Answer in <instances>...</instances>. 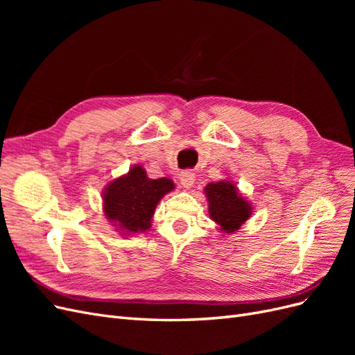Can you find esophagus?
Segmentation results:
<instances>
[{"mask_svg":"<svg viewBox=\"0 0 355 355\" xmlns=\"http://www.w3.org/2000/svg\"><path fill=\"white\" fill-rule=\"evenodd\" d=\"M179 180H180V184H182V187H184V188H191L192 185H194V182H196V175L192 173V171H189V170H185V171H182V173L179 175Z\"/></svg>","mask_w":355,"mask_h":355,"instance_id":"1","label":"esophagus"}]
</instances>
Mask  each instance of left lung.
Segmentation results:
<instances>
[{
	"label": "left lung",
	"mask_w": 355,
	"mask_h": 355,
	"mask_svg": "<svg viewBox=\"0 0 355 355\" xmlns=\"http://www.w3.org/2000/svg\"><path fill=\"white\" fill-rule=\"evenodd\" d=\"M204 191L209 201L210 218L219 225L223 232H235L250 218V202L240 196L232 182H214L204 188Z\"/></svg>",
	"instance_id": "left-lung-1"
}]
</instances>
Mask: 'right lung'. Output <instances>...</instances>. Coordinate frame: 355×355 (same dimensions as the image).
Returning a JSON list of instances; mask_svg holds the SVG:
<instances>
[{
	"instance_id": "add662e5",
	"label": "right lung",
	"mask_w": 355,
	"mask_h": 355,
	"mask_svg": "<svg viewBox=\"0 0 355 355\" xmlns=\"http://www.w3.org/2000/svg\"><path fill=\"white\" fill-rule=\"evenodd\" d=\"M173 189L175 185L170 179H149L141 166H135L125 176L116 178L105 188V216L118 225L123 234L144 232L151 228L159 200Z\"/></svg>"
}]
</instances>
